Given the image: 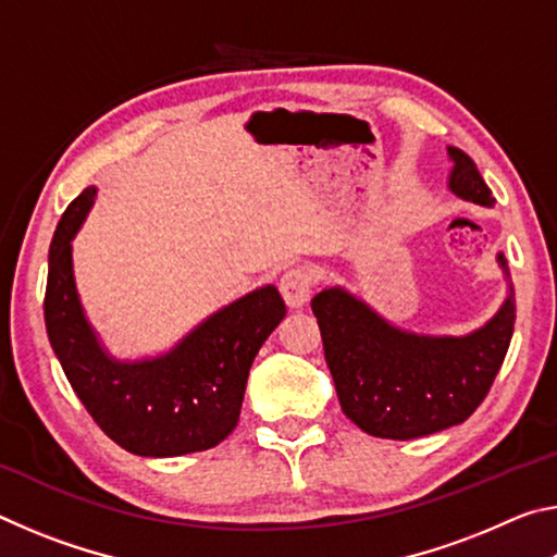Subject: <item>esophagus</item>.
Returning <instances> with one entry per match:
<instances>
[{"mask_svg": "<svg viewBox=\"0 0 557 557\" xmlns=\"http://www.w3.org/2000/svg\"><path fill=\"white\" fill-rule=\"evenodd\" d=\"M312 287H314L312 272H309L305 265L287 268L280 277V292L282 297H285L289 309L305 307L309 301V295H312Z\"/></svg>", "mask_w": 557, "mask_h": 557, "instance_id": "1", "label": "esophagus"}]
</instances>
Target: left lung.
<instances>
[{
    "mask_svg": "<svg viewBox=\"0 0 557 557\" xmlns=\"http://www.w3.org/2000/svg\"><path fill=\"white\" fill-rule=\"evenodd\" d=\"M447 188L459 199L492 209L494 196L476 164L447 147ZM508 295L484 326L465 336L408 332L383 319L344 287L312 299L326 366L342 410L373 437L414 440L465 422L486 398L513 336L516 299L504 252L496 256Z\"/></svg>",
    "mask_w": 557,
    "mask_h": 557,
    "instance_id": "obj_1",
    "label": "left lung"
}]
</instances>
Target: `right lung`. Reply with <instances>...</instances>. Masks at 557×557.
I'll return each instance as SVG.
<instances>
[{"instance_id":"1","label":"right lung","mask_w":557,"mask_h":557,"mask_svg":"<svg viewBox=\"0 0 557 557\" xmlns=\"http://www.w3.org/2000/svg\"><path fill=\"white\" fill-rule=\"evenodd\" d=\"M88 186L61 215L49 250L44 319L55 358L100 430L139 457L211 449L238 425L250 366L285 319L275 285L206 317L166 354L122 361L88 322L73 277V238L96 203Z\"/></svg>"}]
</instances>
